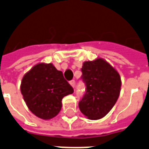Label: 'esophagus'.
I'll use <instances>...</instances> for the list:
<instances>
[{"label":"esophagus","mask_w":149,"mask_h":149,"mask_svg":"<svg viewBox=\"0 0 149 149\" xmlns=\"http://www.w3.org/2000/svg\"><path fill=\"white\" fill-rule=\"evenodd\" d=\"M70 84L71 85V86H72L73 88H74L75 87V80H73V79H72V80L70 81Z\"/></svg>","instance_id":"esophagus-1"}]
</instances>
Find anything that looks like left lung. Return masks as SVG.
Instances as JSON below:
<instances>
[{"label":"left lung","instance_id":"8db88e82","mask_svg":"<svg viewBox=\"0 0 149 149\" xmlns=\"http://www.w3.org/2000/svg\"><path fill=\"white\" fill-rule=\"evenodd\" d=\"M81 71L86 93L79 102V110L90 120L102 119L112 109L120 96V74L102 58L84 62Z\"/></svg>","mask_w":149,"mask_h":149}]
</instances>
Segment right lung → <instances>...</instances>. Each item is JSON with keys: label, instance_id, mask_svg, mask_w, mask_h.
<instances>
[{"label": "right lung", "instance_id": "1", "mask_svg": "<svg viewBox=\"0 0 149 149\" xmlns=\"http://www.w3.org/2000/svg\"><path fill=\"white\" fill-rule=\"evenodd\" d=\"M20 90L27 107L42 120H51L59 113L62 98L73 93L62 71L52 63H38L22 79Z\"/></svg>", "mask_w": 149, "mask_h": 149}]
</instances>
